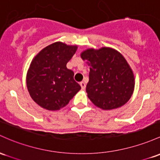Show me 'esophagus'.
<instances>
[{"mask_svg": "<svg viewBox=\"0 0 160 160\" xmlns=\"http://www.w3.org/2000/svg\"><path fill=\"white\" fill-rule=\"evenodd\" d=\"M80 87H81L82 89H84L86 88V82L85 81H81V82H80Z\"/></svg>", "mask_w": 160, "mask_h": 160, "instance_id": "1", "label": "esophagus"}]
</instances>
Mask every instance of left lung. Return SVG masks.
Instances as JSON below:
<instances>
[{
	"label": "left lung",
	"instance_id": "1",
	"mask_svg": "<svg viewBox=\"0 0 160 160\" xmlns=\"http://www.w3.org/2000/svg\"><path fill=\"white\" fill-rule=\"evenodd\" d=\"M89 66L86 91L96 106L112 110L124 106L134 89V75L124 56L115 49L88 48L80 54Z\"/></svg>",
	"mask_w": 160,
	"mask_h": 160
}]
</instances>
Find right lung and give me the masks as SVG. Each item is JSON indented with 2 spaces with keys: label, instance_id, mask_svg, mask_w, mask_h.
<instances>
[{
  "label": "right lung",
  "instance_id": "1",
  "mask_svg": "<svg viewBox=\"0 0 160 160\" xmlns=\"http://www.w3.org/2000/svg\"><path fill=\"white\" fill-rule=\"evenodd\" d=\"M77 45L56 42L40 51L32 61L26 74V86L33 101L48 111H57L68 104L81 89L67 68Z\"/></svg>",
  "mask_w": 160,
  "mask_h": 160
}]
</instances>
